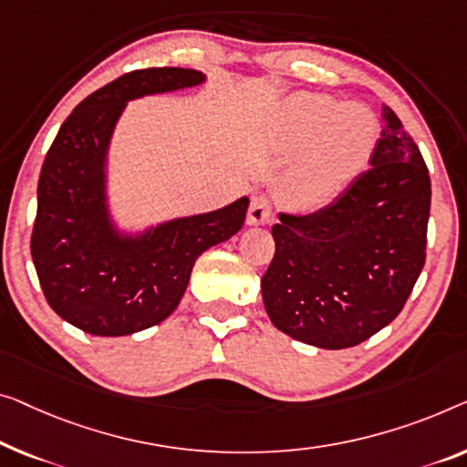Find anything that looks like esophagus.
Returning a JSON list of instances; mask_svg holds the SVG:
<instances>
[{"label": "esophagus", "mask_w": 467, "mask_h": 467, "mask_svg": "<svg viewBox=\"0 0 467 467\" xmlns=\"http://www.w3.org/2000/svg\"><path fill=\"white\" fill-rule=\"evenodd\" d=\"M270 201L264 197V194H255L252 199V205H249V212H247V224L252 226H260V224H266L270 220Z\"/></svg>", "instance_id": "esophagus-1"}]
</instances>
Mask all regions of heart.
Returning <instances> with one entry per match:
<instances>
[{"mask_svg":"<svg viewBox=\"0 0 467 467\" xmlns=\"http://www.w3.org/2000/svg\"><path fill=\"white\" fill-rule=\"evenodd\" d=\"M379 119L360 102H339L327 94L300 92L283 104L270 142L296 155L281 178L289 205L315 210L350 186L379 140Z\"/></svg>","mask_w":467,"mask_h":467,"instance_id":"heart-1","label":"heart"}]
</instances>
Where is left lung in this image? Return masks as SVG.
<instances>
[{
  "label": "left lung",
  "mask_w": 467,
  "mask_h": 467,
  "mask_svg": "<svg viewBox=\"0 0 467 467\" xmlns=\"http://www.w3.org/2000/svg\"><path fill=\"white\" fill-rule=\"evenodd\" d=\"M371 167L323 210L278 213L275 257L262 276L270 321L297 342L342 350L399 317L426 264L432 184L396 113Z\"/></svg>",
  "instance_id": "1"
}]
</instances>
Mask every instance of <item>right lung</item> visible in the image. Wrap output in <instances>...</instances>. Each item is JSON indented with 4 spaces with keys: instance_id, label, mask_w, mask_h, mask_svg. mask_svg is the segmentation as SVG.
I'll use <instances>...</instances> for the list:
<instances>
[{
    "instance_id": "add662e5",
    "label": "right lung",
    "mask_w": 467,
    "mask_h": 467,
    "mask_svg": "<svg viewBox=\"0 0 467 467\" xmlns=\"http://www.w3.org/2000/svg\"><path fill=\"white\" fill-rule=\"evenodd\" d=\"M205 81L194 68L121 75L79 102L47 150L37 184L31 255L52 310L92 336L117 337L165 321L197 257L245 222L249 199L142 234L117 231L107 205V150L125 102Z\"/></svg>"
}]
</instances>
